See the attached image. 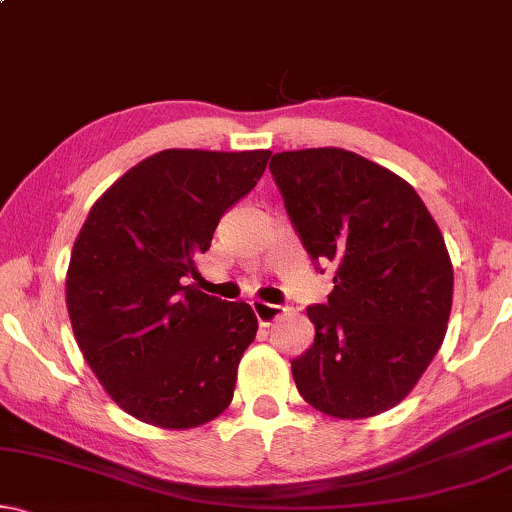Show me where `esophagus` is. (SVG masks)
Segmentation results:
<instances>
[{
  "instance_id": "esophagus-1",
  "label": "esophagus",
  "mask_w": 512,
  "mask_h": 512,
  "mask_svg": "<svg viewBox=\"0 0 512 512\" xmlns=\"http://www.w3.org/2000/svg\"><path fill=\"white\" fill-rule=\"evenodd\" d=\"M252 311H255V316L260 320L262 327H269L285 309L278 304H267V302H260V299H255V302H252Z\"/></svg>"
}]
</instances>
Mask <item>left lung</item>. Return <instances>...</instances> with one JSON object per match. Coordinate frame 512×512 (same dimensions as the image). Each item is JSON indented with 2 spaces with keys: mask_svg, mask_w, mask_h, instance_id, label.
Returning a JSON list of instances; mask_svg holds the SVG:
<instances>
[{
  "mask_svg": "<svg viewBox=\"0 0 512 512\" xmlns=\"http://www.w3.org/2000/svg\"><path fill=\"white\" fill-rule=\"evenodd\" d=\"M271 175L311 262L335 288L306 316L311 349L292 360L306 403L337 419L398 405L447 332L454 271L445 238L403 177L337 147L271 156Z\"/></svg>",
  "mask_w": 512,
  "mask_h": 512,
  "instance_id": "1",
  "label": "left lung"
}]
</instances>
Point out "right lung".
<instances>
[{"mask_svg": "<svg viewBox=\"0 0 512 512\" xmlns=\"http://www.w3.org/2000/svg\"><path fill=\"white\" fill-rule=\"evenodd\" d=\"M271 152L163 149L95 201L74 241L67 311L95 377L121 410L194 428L227 410L255 339L245 302L187 285L222 215L250 194Z\"/></svg>", "mask_w": 512, "mask_h": 512, "instance_id": "1", "label": "right lung"}]
</instances>
